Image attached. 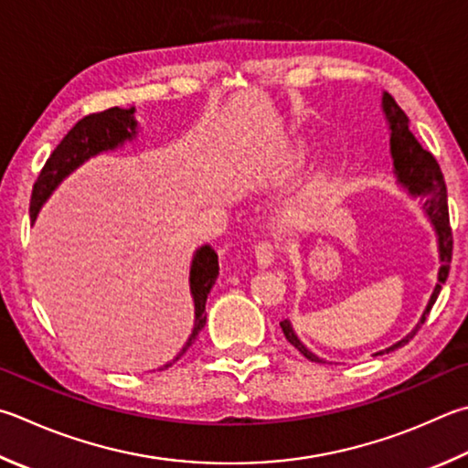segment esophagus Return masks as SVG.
Listing matches in <instances>:
<instances>
[{"mask_svg":"<svg viewBox=\"0 0 468 468\" xmlns=\"http://www.w3.org/2000/svg\"><path fill=\"white\" fill-rule=\"evenodd\" d=\"M276 245L270 243V241H260L256 245V251H253V256H256V263L260 268H268L271 266V261L276 258Z\"/></svg>","mask_w":468,"mask_h":468,"instance_id":"1","label":"esophagus"}]
</instances>
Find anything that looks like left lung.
<instances>
[{
    "mask_svg": "<svg viewBox=\"0 0 468 468\" xmlns=\"http://www.w3.org/2000/svg\"><path fill=\"white\" fill-rule=\"evenodd\" d=\"M382 112H385L388 131H390V155H393L397 182L401 184L411 197H418L423 200V208H426L431 225H434V231L438 237L440 270H438V284L430 296L428 307L423 311L418 325H415L410 334L401 339V342L393 344L390 347H387V350L377 352L375 356H382L397 350V347L405 346L415 334H418V329L426 323V317L430 315L431 307H434V303L441 291V284L446 282L448 271H450V261H452V229H450V218H448L446 182H444V176H441L438 161L430 151H426L420 145V141L415 139V134L410 131V118H407L403 110L399 108L395 98L387 91L382 93ZM280 327L284 331V337L304 356V358L311 362H323L319 356L307 350V346L296 337L291 321L288 319L280 321Z\"/></svg>",
    "mask_w": 468,
    "mask_h": 468,
    "instance_id": "left-lung-1",
    "label": "left lung"
}]
</instances>
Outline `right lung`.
<instances>
[{"label":"right lung","instance_id":"1","mask_svg":"<svg viewBox=\"0 0 468 468\" xmlns=\"http://www.w3.org/2000/svg\"><path fill=\"white\" fill-rule=\"evenodd\" d=\"M134 108H108L104 112H93L83 116L81 121L73 126V129L65 134L63 141L58 143L57 149L50 153L45 167L34 182L32 198H30V220L34 223L38 217L40 207L45 205L47 198L53 194V190L61 184L73 169H78L83 161L98 155L101 151H112L116 147L124 145L126 141H133L137 137V121H134ZM218 276V256L210 245H202L197 250L192 258L190 266V292L194 299V327L184 344L180 354L176 356L172 362H167L164 368H169L174 362H177L186 354V350L194 344L198 337L202 327L207 325V296L210 292L212 284Z\"/></svg>","mask_w":468,"mask_h":468}]
</instances>
